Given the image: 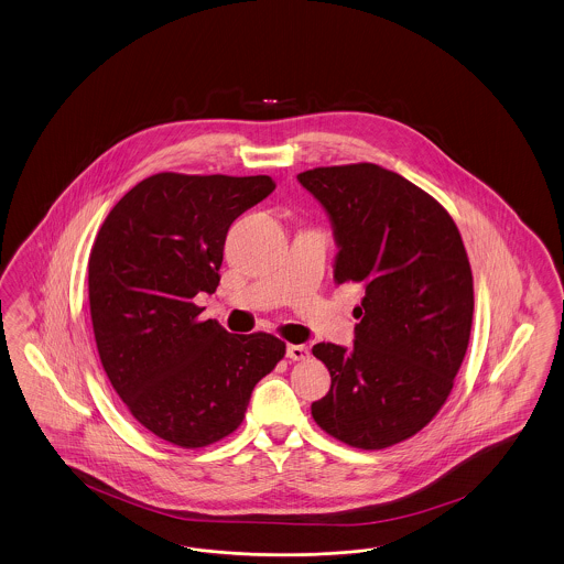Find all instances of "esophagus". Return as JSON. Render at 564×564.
<instances>
[{"mask_svg":"<svg viewBox=\"0 0 564 564\" xmlns=\"http://www.w3.org/2000/svg\"><path fill=\"white\" fill-rule=\"evenodd\" d=\"M285 355H288V359H292V361H304V359H308L311 348H308L306 344H290L288 350H285Z\"/></svg>","mask_w":564,"mask_h":564,"instance_id":"esophagus-1","label":"esophagus"}]
</instances>
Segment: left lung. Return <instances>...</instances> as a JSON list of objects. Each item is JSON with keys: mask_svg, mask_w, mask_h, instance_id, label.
Returning <instances> with one entry per match:
<instances>
[{"mask_svg": "<svg viewBox=\"0 0 564 564\" xmlns=\"http://www.w3.org/2000/svg\"><path fill=\"white\" fill-rule=\"evenodd\" d=\"M297 182L329 216L336 285L365 290L352 348H313L332 376L313 417L350 447H390L438 413L464 361L474 313L466 249L445 207L382 165L315 167Z\"/></svg>", "mask_w": 564, "mask_h": 564, "instance_id": "1", "label": "left lung"}]
</instances>
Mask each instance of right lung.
<instances>
[{
    "mask_svg": "<svg viewBox=\"0 0 564 564\" xmlns=\"http://www.w3.org/2000/svg\"><path fill=\"white\" fill-rule=\"evenodd\" d=\"M274 186L271 176L155 174L121 197L94 241L100 361L135 420L172 445L199 449L239 429L253 386L285 355L271 334L199 321L193 302L220 283L230 225Z\"/></svg>",
    "mask_w": 564,
    "mask_h": 564,
    "instance_id": "add662e5",
    "label": "right lung"
}]
</instances>
